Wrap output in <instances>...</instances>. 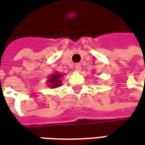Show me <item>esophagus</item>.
Here are the masks:
<instances>
[{"label": "esophagus", "mask_w": 145, "mask_h": 145, "mask_svg": "<svg viewBox=\"0 0 145 145\" xmlns=\"http://www.w3.org/2000/svg\"><path fill=\"white\" fill-rule=\"evenodd\" d=\"M75 69L76 71H77V72H80L81 69V66L80 64H75Z\"/></svg>", "instance_id": "1"}]
</instances>
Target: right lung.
Segmentation results:
<instances>
[{"mask_svg":"<svg viewBox=\"0 0 145 145\" xmlns=\"http://www.w3.org/2000/svg\"><path fill=\"white\" fill-rule=\"evenodd\" d=\"M64 76V73H59L58 72H54L50 74L47 80V85L51 89H56L62 85V78Z\"/></svg>","mask_w":145,"mask_h":145,"instance_id":"obj_1","label":"right lung"}]
</instances>
